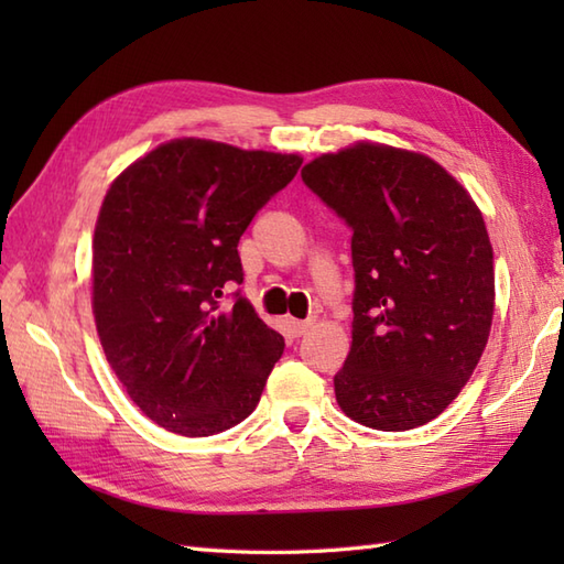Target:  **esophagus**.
<instances>
[{"mask_svg": "<svg viewBox=\"0 0 564 564\" xmlns=\"http://www.w3.org/2000/svg\"><path fill=\"white\" fill-rule=\"evenodd\" d=\"M310 327H313V322L310 319H289V329L293 337H303L305 332H310Z\"/></svg>", "mask_w": 564, "mask_h": 564, "instance_id": "1", "label": "esophagus"}]
</instances>
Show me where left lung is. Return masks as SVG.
I'll return each mask as SVG.
<instances>
[{
    "mask_svg": "<svg viewBox=\"0 0 564 564\" xmlns=\"http://www.w3.org/2000/svg\"><path fill=\"white\" fill-rule=\"evenodd\" d=\"M349 223L351 351L334 376L346 416L380 431L436 419L470 380L495 315V257L467 188L422 152L354 142L303 166Z\"/></svg>",
    "mask_w": 564,
    "mask_h": 564,
    "instance_id": "1",
    "label": "left lung"
}]
</instances>
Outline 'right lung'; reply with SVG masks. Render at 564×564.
Masks as SVG:
<instances>
[{
    "label": "right lung",
    "mask_w": 564,
    "mask_h": 564,
    "mask_svg": "<svg viewBox=\"0 0 564 564\" xmlns=\"http://www.w3.org/2000/svg\"><path fill=\"white\" fill-rule=\"evenodd\" d=\"M301 154L176 138L113 178L91 242V310L106 361L154 424L213 436L261 398L283 337L247 297L237 242L301 170Z\"/></svg>",
    "instance_id": "add662e5"
}]
</instances>
